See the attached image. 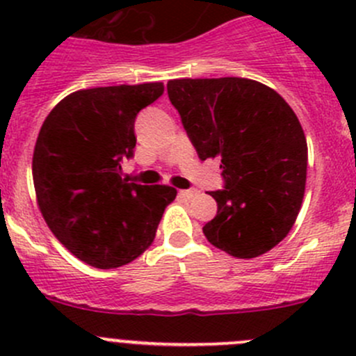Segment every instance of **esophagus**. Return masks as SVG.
Returning a JSON list of instances; mask_svg holds the SVG:
<instances>
[{
	"label": "esophagus",
	"mask_w": 356,
	"mask_h": 356,
	"mask_svg": "<svg viewBox=\"0 0 356 356\" xmlns=\"http://www.w3.org/2000/svg\"><path fill=\"white\" fill-rule=\"evenodd\" d=\"M195 195H196L195 189H182V191H179V196H182V198L186 200H191Z\"/></svg>",
	"instance_id": "1"
}]
</instances>
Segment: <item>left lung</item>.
<instances>
[{
	"label": "left lung",
	"mask_w": 356,
	"mask_h": 356,
	"mask_svg": "<svg viewBox=\"0 0 356 356\" xmlns=\"http://www.w3.org/2000/svg\"><path fill=\"white\" fill-rule=\"evenodd\" d=\"M170 103L200 160L220 158L224 189L203 234L236 258L267 253L293 227L307 182L308 148L293 108L268 86L243 77L174 79Z\"/></svg>",
	"instance_id": "left-lung-1"
}]
</instances>
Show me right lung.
Segmentation results:
<instances>
[{"instance_id":"obj_1","label":"right lung","mask_w":356,"mask_h":356,"mask_svg":"<svg viewBox=\"0 0 356 356\" xmlns=\"http://www.w3.org/2000/svg\"><path fill=\"white\" fill-rule=\"evenodd\" d=\"M163 95L161 82L75 91L46 117L32 156L39 210L60 243L84 264L117 268L153 243L170 186L122 179L136 148L138 113Z\"/></svg>"}]
</instances>
